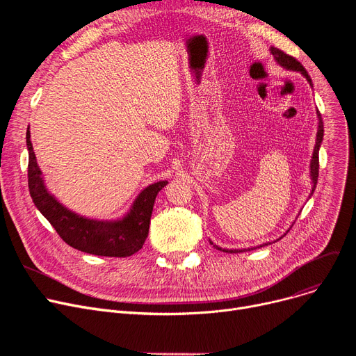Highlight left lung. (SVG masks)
<instances>
[{"label":"left lung","mask_w":356,"mask_h":356,"mask_svg":"<svg viewBox=\"0 0 356 356\" xmlns=\"http://www.w3.org/2000/svg\"><path fill=\"white\" fill-rule=\"evenodd\" d=\"M271 54L274 56V59L277 62V65H280L282 67L287 69V70H293V72H300L303 76L306 78V81L310 83L312 89H313V83H312V79L309 76L307 70L302 66V63L296 60L294 58H291V56L286 54L284 51H282L277 47H271L270 49ZM317 134H316V144H314V149H313V154H312V160H310V180H312V192H310V196L313 195L314 189H316V184H317V176H319V149H321V145H322V141H323V121H322V117H321V112L317 111ZM309 196V197H310ZM211 244L219 250V251H223V252H242V251H251V250H255V248H259V247H264V245H268L270 242H266V244H261L258 247H251V248H242V250H228V248H220L218 247L216 244H213V242L209 239Z\"/></svg>","instance_id":"obj_1"}]
</instances>
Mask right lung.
<instances>
[{
  "mask_svg": "<svg viewBox=\"0 0 356 356\" xmlns=\"http://www.w3.org/2000/svg\"><path fill=\"white\" fill-rule=\"evenodd\" d=\"M29 149V189L35 208L72 248L101 257H129L140 251L148 236L149 219L159 192L168 183L160 180L148 184L131 204L129 211L117 219H93L66 208L47 189L37 164L30 127L26 134Z\"/></svg>",
  "mask_w": 356,
  "mask_h": 356,
  "instance_id": "right-lung-1",
  "label": "right lung"
}]
</instances>
